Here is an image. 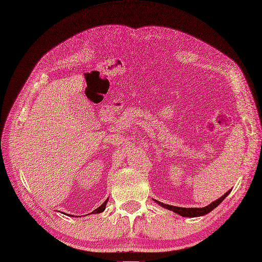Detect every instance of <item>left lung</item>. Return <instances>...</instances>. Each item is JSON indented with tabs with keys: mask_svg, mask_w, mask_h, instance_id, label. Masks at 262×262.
<instances>
[{
	"mask_svg": "<svg viewBox=\"0 0 262 262\" xmlns=\"http://www.w3.org/2000/svg\"><path fill=\"white\" fill-rule=\"evenodd\" d=\"M229 192H231V190H228V191L224 195H222L221 198H219L217 200L213 201L211 204L207 205V207H204V208H180V207H172V205H169V204H164V203L157 201V200H154V201L156 203L160 204V205H162L163 208L167 209V210H170L172 212H175V213L179 214V215H181V216H185V217H196V216L205 215V214H208L212 210L215 209L217 205L222 201H223L225 198L229 194Z\"/></svg>",
	"mask_w": 262,
	"mask_h": 262,
	"instance_id": "8db88e82",
	"label": "left lung"
}]
</instances>
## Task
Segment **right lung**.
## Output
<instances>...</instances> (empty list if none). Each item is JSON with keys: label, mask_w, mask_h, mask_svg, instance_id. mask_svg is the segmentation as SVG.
I'll list each match as a JSON object with an SVG mask.
<instances>
[{"label": "right lung", "mask_w": 262, "mask_h": 262, "mask_svg": "<svg viewBox=\"0 0 262 262\" xmlns=\"http://www.w3.org/2000/svg\"><path fill=\"white\" fill-rule=\"evenodd\" d=\"M107 202H108V199H107V200H106L104 203H102L99 208H97L96 210L93 211V212H92V214H97V213H101V212H104V211H105V209H106ZM67 215H70V214H67Z\"/></svg>", "instance_id": "right-lung-1"}]
</instances>
